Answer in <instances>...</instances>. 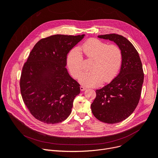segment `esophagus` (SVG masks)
I'll return each instance as SVG.
<instances>
[{
    "label": "esophagus",
    "instance_id": "esophagus-1",
    "mask_svg": "<svg viewBox=\"0 0 158 158\" xmlns=\"http://www.w3.org/2000/svg\"><path fill=\"white\" fill-rule=\"evenodd\" d=\"M80 89H81V91H85V89H86V88H85V87H84V86H80Z\"/></svg>",
    "mask_w": 158,
    "mask_h": 158
}]
</instances>
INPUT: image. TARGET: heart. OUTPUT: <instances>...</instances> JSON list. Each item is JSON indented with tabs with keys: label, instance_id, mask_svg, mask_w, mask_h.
Listing matches in <instances>:
<instances>
[{
	"label": "heart",
	"instance_id": "b5f03b06",
	"mask_svg": "<svg viewBox=\"0 0 158 158\" xmlns=\"http://www.w3.org/2000/svg\"><path fill=\"white\" fill-rule=\"evenodd\" d=\"M94 60L89 66L91 71L82 73L79 77L80 83L86 86H96L102 82L111 81L118 73L122 63V52L116 45H109L96 38L89 39L80 48H72L66 56V66L74 77L83 70V57Z\"/></svg>",
	"mask_w": 158,
	"mask_h": 158
}]
</instances>
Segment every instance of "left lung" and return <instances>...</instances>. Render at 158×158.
I'll use <instances>...</instances> for the list:
<instances>
[{"label":"left lung","mask_w":158,"mask_h":158,"mask_svg":"<svg viewBox=\"0 0 158 158\" xmlns=\"http://www.w3.org/2000/svg\"><path fill=\"white\" fill-rule=\"evenodd\" d=\"M98 37L114 41L122 50L123 58L118 76L96 90L91 109L98 120L118 123L128 118L138 104L144 79L142 64L136 49L126 38L117 34Z\"/></svg>","instance_id":"obj_1"}]
</instances>
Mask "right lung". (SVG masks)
Here are the masks:
<instances>
[{"instance_id":"1","label":"right lung","mask_w":158,"mask_h":158,"mask_svg":"<svg viewBox=\"0 0 158 158\" xmlns=\"http://www.w3.org/2000/svg\"><path fill=\"white\" fill-rule=\"evenodd\" d=\"M85 35H56L41 39L24 63L20 80L24 104L36 119L45 123L64 121L72 112L80 85L66 69L69 52Z\"/></svg>"}]
</instances>
